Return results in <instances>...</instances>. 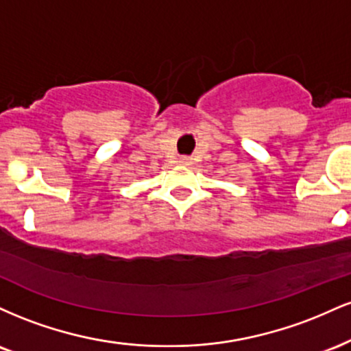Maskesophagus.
Listing matches in <instances>:
<instances>
[{
	"instance_id": "esophagus-1",
	"label": "esophagus",
	"mask_w": 351,
	"mask_h": 351,
	"mask_svg": "<svg viewBox=\"0 0 351 351\" xmlns=\"http://www.w3.org/2000/svg\"><path fill=\"white\" fill-rule=\"evenodd\" d=\"M178 163L180 165H184V167H188V165L191 163V158H189V156H180Z\"/></svg>"
}]
</instances>
